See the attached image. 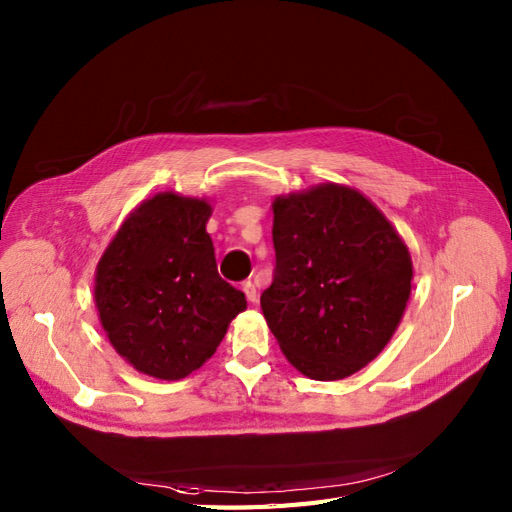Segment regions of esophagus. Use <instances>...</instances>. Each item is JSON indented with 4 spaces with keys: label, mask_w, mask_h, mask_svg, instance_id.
Returning a JSON list of instances; mask_svg holds the SVG:
<instances>
[{
    "label": "esophagus",
    "mask_w": 512,
    "mask_h": 512,
    "mask_svg": "<svg viewBox=\"0 0 512 512\" xmlns=\"http://www.w3.org/2000/svg\"><path fill=\"white\" fill-rule=\"evenodd\" d=\"M242 291L246 293V300L253 302V304L257 302L259 295H257V287H255L253 280H244V283H242Z\"/></svg>",
    "instance_id": "34e87169"
}]
</instances>
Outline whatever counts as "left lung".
I'll return each mask as SVG.
<instances>
[{
	"mask_svg": "<svg viewBox=\"0 0 512 512\" xmlns=\"http://www.w3.org/2000/svg\"><path fill=\"white\" fill-rule=\"evenodd\" d=\"M276 266L261 310L291 364L315 381L351 376L385 349L410 298L412 261L364 195L321 185L276 197Z\"/></svg>",
	"mask_w": 512,
	"mask_h": 512,
	"instance_id": "obj_1",
	"label": "left lung"
}]
</instances>
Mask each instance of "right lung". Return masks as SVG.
Returning a JSON list of instances; mask_svg holds the SVG:
<instances>
[{
  "label": "right lung",
  "instance_id": "1",
  "mask_svg": "<svg viewBox=\"0 0 512 512\" xmlns=\"http://www.w3.org/2000/svg\"><path fill=\"white\" fill-rule=\"evenodd\" d=\"M210 210L159 193L129 214L97 266L95 304L110 344L163 381L200 368L246 308L244 293L219 276Z\"/></svg>",
  "mask_w": 512,
  "mask_h": 512
}]
</instances>
